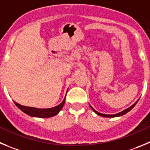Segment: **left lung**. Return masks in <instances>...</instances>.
<instances>
[{
	"label": "left lung",
	"instance_id": "8db88e82",
	"mask_svg": "<svg viewBox=\"0 0 150 150\" xmlns=\"http://www.w3.org/2000/svg\"><path fill=\"white\" fill-rule=\"evenodd\" d=\"M138 100H137V101L135 102V103H134V104H132V106H131V107H129V108L126 109V110H124V111L121 112L117 113V114H114V115H106V114H102V113H100V112H98L96 111V110H95V109L93 108V107H92V106H90V105H89V106H90V107H91V108H92V110H93V111H94L96 113V114L98 115L102 116V117H119V116H122V115H125L126 113L128 112H129L130 110H132V109L134 107H135V104H136L137 102H138Z\"/></svg>",
	"mask_w": 150,
	"mask_h": 150
}]
</instances>
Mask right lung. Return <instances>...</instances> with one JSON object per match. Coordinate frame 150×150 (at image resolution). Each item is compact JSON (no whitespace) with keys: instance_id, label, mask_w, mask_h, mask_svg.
<instances>
[{"instance_id":"1","label":"right lung","mask_w":150,"mask_h":150,"mask_svg":"<svg viewBox=\"0 0 150 150\" xmlns=\"http://www.w3.org/2000/svg\"><path fill=\"white\" fill-rule=\"evenodd\" d=\"M65 98H64V100L60 104H58V106L52 107V108L48 109H39L35 108V107H25V106L19 104V103L15 101H14V103L22 112L26 113L28 115L37 117H53V116L56 115H58L59 113V112L61 111V109L64 107V103H65Z\"/></svg>"}]
</instances>
